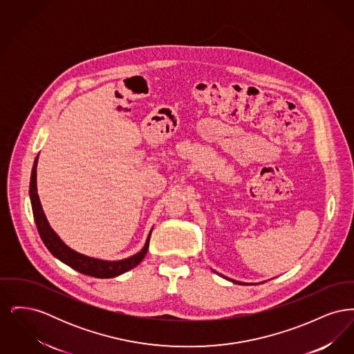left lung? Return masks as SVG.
<instances>
[{
  "label": "left lung",
  "instance_id": "obj_1",
  "mask_svg": "<svg viewBox=\"0 0 354 354\" xmlns=\"http://www.w3.org/2000/svg\"><path fill=\"white\" fill-rule=\"evenodd\" d=\"M214 272H215V273H218V272H216V270H214ZM218 274H219V276H221V277H223V279H227V280H230V281H232V283H234V284H247V283H241V281H236V280H232V279H230V277H225V276H223V274H220V273H218Z\"/></svg>",
  "mask_w": 354,
  "mask_h": 354
}]
</instances>
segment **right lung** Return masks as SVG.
<instances>
[{
    "label": "right lung",
    "instance_id": "add662e5",
    "mask_svg": "<svg viewBox=\"0 0 354 354\" xmlns=\"http://www.w3.org/2000/svg\"><path fill=\"white\" fill-rule=\"evenodd\" d=\"M37 163H38V155L35 156V160H34L32 176H30V187H29L34 221H35L38 234L41 236L44 244L46 245V248L50 251L51 254L55 259H58L59 261H62L64 264H66L70 268H73L80 273L98 277V279L117 277L127 270H133L145 259L147 250H149L152 228L146 239L143 248L133 256L122 259V260L97 259V257H91V256L84 254V253L77 252L75 250L70 248L68 244L51 228L49 221L46 219V215L44 212V208L41 205V202H39V196L37 194Z\"/></svg>",
    "mask_w": 354,
    "mask_h": 354
}]
</instances>
